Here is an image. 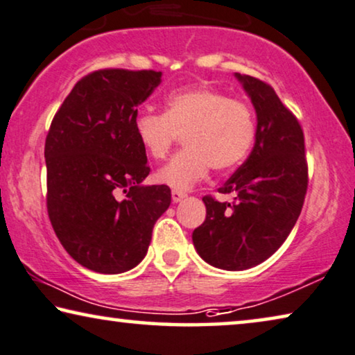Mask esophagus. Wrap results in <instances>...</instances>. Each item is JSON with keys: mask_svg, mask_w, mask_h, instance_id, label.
<instances>
[{"mask_svg": "<svg viewBox=\"0 0 355 355\" xmlns=\"http://www.w3.org/2000/svg\"><path fill=\"white\" fill-rule=\"evenodd\" d=\"M184 198H187V194H184L183 191H178V189H172V200L173 202H180V200H183Z\"/></svg>", "mask_w": 355, "mask_h": 355, "instance_id": "34e87169", "label": "esophagus"}]
</instances>
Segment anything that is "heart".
<instances>
[{"label": "heart", "mask_w": 355, "mask_h": 355, "mask_svg": "<svg viewBox=\"0 0 355 355\" xmlns=\"http://www.w3.org/2000/svg\"><path fill=\"white\" fill-rule=\"evenodd\" d=\"M137 139L148 156L161 161L180 137L184 148L156 173L161 184L187 191L215 171H231L244 162L257 137L252 108L209 87L173 92L162 114L141 113L135 119Z\"/></svg>", "instance_id": "1"}]
</instances>
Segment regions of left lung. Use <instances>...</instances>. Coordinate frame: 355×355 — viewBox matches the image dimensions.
Wrapping results in <instances>:
<instances>
[{
	"label": "left lung",
	"instance_id": "1",
	"mask_svg": "<svg viewBox=\"0 0 355 355\" xmlns=\"http://www.w3.org/2000/svg\"><path fill=\"white\" fill-rule=\"evenodd\" d=\"M234 76L255 108V145L218 189L234 194L232 204L205 196V221L193 232L199 257L225 271H244L268 260L293 230L308 189L298 119L269 84L241 73Z\"/></svg>",
	"mask_w": 355,
	"mask_h": 355
}]
</instances>
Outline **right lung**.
I'll return each instance as SVG.
<instances>
[{"mask_svg": "<svg viewBox=\"0 0 355 355\" xmlns=\"http://www.w3.org/2000/svg\"><path fill=\"white\" fill-rule=\"evenodd\" d=\"M161 71L98 70L63 100L46 137L47 211L60 244L81 266L102 274L135 268L150 247L171 188L144 184L150 173L137 139L140 103ZM124 192V198L120 194Z\"/></svg>", "mask_w": 355, "mask_h": 355, "instance_id": "1", "label": "right lung"}]
</instances>
